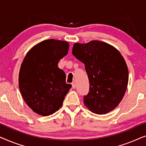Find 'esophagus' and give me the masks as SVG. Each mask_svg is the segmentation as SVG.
I'll list each match as a JSON object with an SVG mask.
<instances>
[{"instance_id": "34e87169", "label": "esophagus", "mask_w": 146, "mask_h": 146, "mask_svg": "<svg viewBox=\"0 0 146 146\" xmlns=\"http://www.w3.org/2000/svg\"><path fill=\"white\" fill-rule=\"evenodd\" d=\"M72 88L74 89L76 88V84L75 82H74L72 83Z\"/></svg>"}]
</instances>
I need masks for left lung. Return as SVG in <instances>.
<instances>
[{
  "label": "left lung",
  "instance_id": "left-lung-1",
  "mask_svg": "<svg viewBox=\"0 0 146 146\" xmlns=\"http://www.w3.org/2000/svg\"><path fill=\"white\" fill-rule=\"evenodd\" d=\"M72 54L84 64L90 91L84 104L92 112L106 114L122 100L128 84V69L121 53L104 42L75 43Z\"/></svg>",
  "mask_w": 146,
  "mask_h": 146
}]
</instances>
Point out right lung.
Listing matches in <instances>:
<instances>
[{
  "instance_id": "add662e5",
  "label": "right lung",
  "mask_w": 146,
  "mask_h": 146,
  "mask_svg": "<svg viewBox=\"0 0 146 146\" xmlns=\"http://www.w3.org/2000/svg\"><path fill=\"white\" fill-rule=\"evenodd\" d=\"M68 50L66 41L46 40L34 46L23 60L19 89L26 104L38 114L47 116L58 110L71 88L64 72L58 66Z\"/></svg>"
}]
</instances>
